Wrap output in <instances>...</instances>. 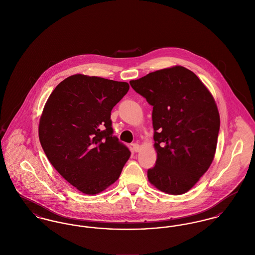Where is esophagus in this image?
Returning <instances> with one entry per match:
<instances>
[{
	"mask_svg": "<svg viewBox=\"0 0 255 255\" xmlns=\"http://www.w3.org/2000/svg\"><path fill=\"white\" fill-rule=\"evenodd\" d=\"M140 149H141V147H140V145H139L138 143H134V144H132V150H133V152L138 153V152L140 151Z\"/></svg>",
	"mask_w": 255,
	"mask_h": 255,
	"instance_id": "esophagus-1",
	"label": "esophagus"
}]
</instances>
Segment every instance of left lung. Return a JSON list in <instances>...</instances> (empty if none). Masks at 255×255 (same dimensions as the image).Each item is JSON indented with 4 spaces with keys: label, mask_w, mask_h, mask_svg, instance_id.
Segmentation results:
<instances>
[{
    "label": "left lung",
    "mask_w": 255,
    "mask_h": 255,
    "mask_svg": "<svg viewBox=\"0 0 255 255\" xmlns=\"http://www.w3.org/2000/svg\"><path fill=\"white\" fill-rule=\"evenodd\" d=\"M130 85L153 106L155 165L153 187L172 195L187 192L211 166L217 150L220 113L209 89L191 70L174 66Z\"/></svg>",
    "instance_id": "left-lung-1"
}]
</instances>
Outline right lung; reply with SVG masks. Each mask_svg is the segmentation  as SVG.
<instances>
[{
  "label": "right lung",
  "mask_w": 255,
  "mask_h": 255,
  "mask_svg": "<svg viewBox=\"0 0 255 255\" xmlns=\"http://www.w3.org/2000/svg\"><path fill=\"white\" fill-rule=\"evenodd\" d=\"M127 82L74 74L45 103L38 137L48 160L79 191L96 195L119 179L130 156L113 137L112 108L128 92Z\"/></svg>",
  "instance_id": "right-lung-1"
}]
</instances>
